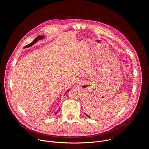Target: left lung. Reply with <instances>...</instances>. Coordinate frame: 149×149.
I'll return each instance as SVG.
<instances>
[{
	"mask_svg": "<svg viewBox=\"0 0 149 149\" xmlns=\"http://www.w3.org/2000/svg\"><path fill=\"white\" fill-rule=\"evenodd\" d=\"M86 116H87V117H89V116H87V114H86Z\"/></svg>",
	"mask_w": 149,
	"mask_h": 149,
	"instance_id": "obj_1",
	"label": "left lung"
}]
</instances>
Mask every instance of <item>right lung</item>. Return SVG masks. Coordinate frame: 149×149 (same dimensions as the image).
Segmentation results:
<instances>
[{"label":"right lung","instance_id":"obj_1","mask_svg":"<svg viewBox=\"0 0 149 149\" xmlns=\"http://www.w3.org/2000/svg\"><path fill=\"white\" fill-rule=\"evenodd\" d=\"M44 36H38L34 40H33V42H32L31 44H28V45H26L24 48H28V47H31V46H32L33 45H34L36 42H37V41L38 40H40V39H44ZM69 90H68V91H67V92H68ZM66 92V93H67ZM58 111L55 113V114H56V113H58Z\"/></svg>","mask_w":149,"mask_h":149}]
</instances>
